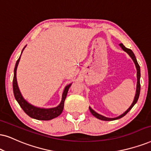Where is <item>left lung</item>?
I'll list each match as a JSON object with an SVG mask.
<instances>
[{
    "label": "left lung",
    "mask_w": 151,
    "mask_h": 151,
    "mask_svg": "<svg viewBox=\"0 0 151 151\" xmlns=\"http://www.w3.org/2000/svg\"><path fill=\"white\" fill-rule=\"evenodd\" d=\"M120 46H121V47L122 49H123L124 51H125V52H127V53L129 54V56L131 57L132 59L133 60V61H134L135 65H136V68H137V91H136V95H135V97H134V101H133L132 104V105L129 106V108L127 109L126 111L125 112V113H123L122 115L119 116L118 117H116V118H106V117H104V116H103L102 115H100V114H99L98 113H96V112L94 110H93L92 109L91 107H89V109H90V111L91 112V114H93V116H95V118H98V119H100V120H102V121H114V120H116V119H119V118H121L122 117H123L124 116H125L126 114L128 113L129 111L131 110V109L134 106V105L135 104H136L137 100H138L139 99V94H140V89H141V85H140V77H141V72H140V67H139V65L138 64V63H137V58L136 57H135V55L134 54V53H133V51L131 50V49H127L126 47L124 46L123 44L121 43L120 44Z\"/></svg>",
    "instance_id": "obj_1"
}]
</instances>
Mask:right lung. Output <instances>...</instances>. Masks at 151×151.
<instances>
[{
    "label": "right lung",
    "mask_w": 151,
    "mask_h": 151,
    "mask_svg": "<svg viewBox=\"0 0 151 151\" xmlns=\"http://www.w3.org/2000/svg\"><path fill=\"white\" fill-rule=\"evenodd\" d=\"M25 47H26V46L24 47V48ZM24 48L23 49V50H24ZM20 57L19 58L18 60H17L16 65H15V68L14 70V78H13L12 83L13 93H14V98L17 101V102L19 103V104L22 109L24 111L25 113L27 114L28 116H29L30 117L35 118V119L40 120V121H49V120H52L53 118L58 117L59 115L61 114L63 110L65 100L68 90H69L70 87L71 86V84L68 85L65 88L63 93L61 102H60V104H59L58 106H56V107L51 109H40L31 105V104H30L28 102H26V101L24 99V98H23L19 91V89L18 85H17L16 73L17 66H18L19 62L20 60Z\"/></svg>",
    "instance_id": "obj_1"
}]
</instances>
